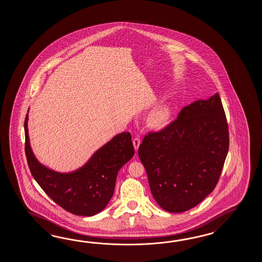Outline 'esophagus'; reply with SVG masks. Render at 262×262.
<instances>
[{"instance_id":"1","label":"esophagus","mask_w":262,"mask_h":262,"mask_svg":"<svg viewBox=\"0 0 262 262\" xmlns=\"http://www.w3.org/2000/svg\"><path fill=\"white\" fill-rule=\"evenodd\" d=\"M133 145L134 148H135V150H138V149H139V145H140V139H139V138H138V137L134 138Z\"/></svg>"}]
</instances>
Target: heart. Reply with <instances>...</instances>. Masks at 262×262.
Instances as JSON below:
<instances>
[{"label":"heart","instance_id":"1","mask_svg":"<svg viewBox=\"0 0 262 262\" xmlns=\"http://www.w3.org/2000/svg\"><path fill=\"white\" fill-rule=\"evenodd\" d=\"M171 114V106L168 103H162L150 112L148 123L152 127H161L168 122Z\"/></svg>","mask_w":262,"mask_h":262}]
</instances>
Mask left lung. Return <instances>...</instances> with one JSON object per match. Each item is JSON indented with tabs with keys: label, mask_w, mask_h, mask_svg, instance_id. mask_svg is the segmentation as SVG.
<instances>
[{
	"label": "left lung",
	"mask_w": 262,
	"mask_h": 262,
	"mask_svg": "<svg viewBox=\"0 0 262 262\" xmlns=\"http://www.w3.org/2000/svg\"><path fill=\"white\" fill-rule=\"evenodd\" d=\"M229 146L228 122L218 94L184 106L178 117L139 145L150 192L169 212L188 211L216 186Z\"/></svg>",
	"instance_id": "8db88e82"
}]
</instances>
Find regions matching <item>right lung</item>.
Wrapping results in <instances>:
<instances>
[{
    "label": "right lung",
    "instance_id": "obj_1",
    "mask_svg": "<svg viewBox=\"0 0 262 262\" xmlns=\"http://www.w3.org/2000/svg\"><path fill=\"white\" fill-rule=\"evenodd\" d=\"M25 155L34 180L52 201L76 215L93 216L105 209L114 193L118 171L133 157L129 132L118 134L96 150L83 167L56 172L40 164L30 145L28 114L24 122Z\"/></svg>",
    "mask_w": 262,
    "mask_h": 262
}]
</instances>
